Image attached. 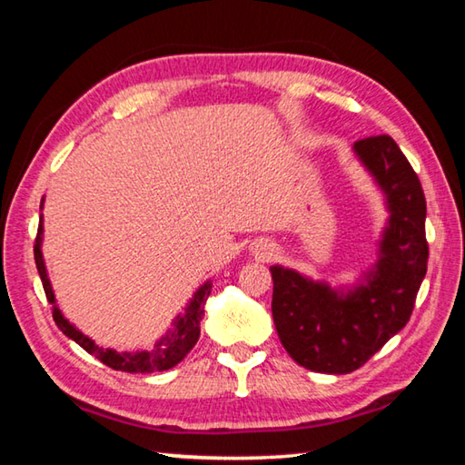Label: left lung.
<instances>
[{"mask_svg": "<svg viewBox=\"0 0 465 465\" xmlns=\"http://www.w3.org/2000/svg\"><path fill=\"white\" fill-rule=\"evenodd\" d=\"M353 154L382 193L388 213L374 264L351 284L270 266L278 337L299 366L321 374L353 372L399 333L427 272V203L409 160L391 136L360 140Z\"/></svg>", "mask_w": 465, "mask_h": 465, "instance_id": "1", "label": "left lung"}]
</instances>
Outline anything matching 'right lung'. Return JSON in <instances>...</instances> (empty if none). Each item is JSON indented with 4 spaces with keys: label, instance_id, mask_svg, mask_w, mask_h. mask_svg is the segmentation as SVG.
<instances>
[{
    "label": "right lung",
    "instance_id": "right-lung-1",
    "mask_svg": "<svg viewBox=\"0 0 465 465\" xmlns=\"http://www.w3.org/2000/svg\"><path fill=\"white\" fill-rule=\"evenodd\" d=\"M42 207H45V197H42V203H40V209ZM42 240H45V217L40 215L36 243H34V260H36V268H38L42 286H45L46 299L48 302H53L54 323L66 337H69V340L79 343L83 350L91 353V356H95L99 361H104V364L109 368L122 370V372L150 374V372H164V370L174 368L181 360H184V356H187L193 348H195V343L201 335L203 305L211 294V286H213L211 281L203 282L195 292H193L187 307H184L183 313H179L173 319L171 329H168L160 340H156L154 348L136 350V351H115L112 348H99L89 335L83 333L79 327H74V323H71V321L63 315V311L58 309L53 284H50L48 270L45 264V256H42Z\"/></svg>",
    "mask_w": 465,
    "mask_h": 465
}]
</instances>
